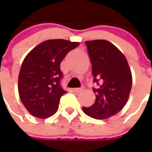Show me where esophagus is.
Wrapping results in <instances>:
<instances>
[{
    "label": "esophagus",
    "mask_w": 152,
    "mask_h": 152,
    "mask_svg": "<svg viewBox=\"0 0 152 152\" xmlns=\"http://www.w3.org/2000/svg\"><path fill=\"white\" fill-rule=\"evenodd\" d=\"M83 90H84V87H81V88H75V89H74V91H75V92H81Z\"/></svg>",
    "instance_id": "1"
}]
</instances>
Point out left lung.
I'll return each instance as SVG.
<instances>
[{
    "mask_svg": "<svg viewBox=\"0 0 152 152\" xmlns=\"http://www.w3.org/2000/svg\"><path fill=\"white\" fill-rule=\"evenodd\" d=\"M92 64L93 88L96 102L83 107L86 115L105 119L117 114L124 107L132 87V74L124 55L114 45L104 39L85 41Z\"/></svg>",
    "mask_w": 152,
    "mask_h": 152,
    "instance_id": "left-lung-1",
    "label": "left lung"
}]
</instances>
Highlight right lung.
Here are the masks:
<instances>
[{
    "label": "right lung",
    "mask_w": 152,
    "mask_h": 152,
    "mask_svg": "<svg viewBox=\"0 0 152 152\" xmlns=\"http://www.w3.org/2000/svg\"><path fill=\"white\" fill-rule=\"evenodd\" d=\"M79 43L66 39H49L34 47L24 58L18 76V93L29 113L39 118L55 114L62 89L60 64L70 50Z\"/></svg>",
    "instance_id": "1"
}]
</instances>
